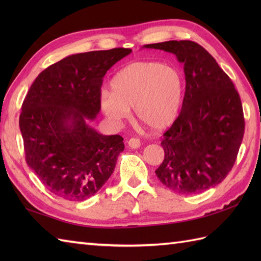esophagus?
Listing matches in <instances>:
<instances>
[{"instance_id": "1", "label": "esophagus", "mask_w": 261, "mask_h": 261, "mask_svg": "<svg viewBox=\"0 0 261 261\" xmlns=\"http://www.w3.org/2000/svg\"><path fill=\"white\" fill-rule=\"evenodd\" d=\"M127 146L132 149H138L140 147V140L138 139V138H131V139L127 141Z\"/></svg>"}]
</instances>
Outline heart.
<instances>
[{
    "mask_svg": "<svg viewBox=\"0 0 261 261\" xmlns=\"http://www.w3.org/2000/svg\"><path fill=\"white\" fill-rule=\"evenodd\" d=\"M112 93L102 92L99 105L108 118L121 123L135 109L137 120L151 131L174 123L182 103L184 82L173 66L136 62L119 70L111 82Z\"/></svg>",
    "mask_w": 261,
    "mask_h": 261,
    "instance_id": "heart-1",
    "label": "heart"
}]
</instances>
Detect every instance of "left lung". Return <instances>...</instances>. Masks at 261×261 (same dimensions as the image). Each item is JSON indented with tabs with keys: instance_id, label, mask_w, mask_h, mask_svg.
<instances>
[{
	"instance_id": "1",
	"label": "left lung",
	"mask_w": 261,
	"mask_h": 261,
	"mask_svg": "<svg viewBox=\"0 0 261 261\" xmlns=\"http://www.w3.org/2000/svg\"><path fill=\"white\" fill-rule=\"evenodd\" d=\"M143 48L174 54L184 64L181 111L164 134L163 164L156 175L169 190L185 195L220 184L233 167L245 134L242 104L233 83L216 60L190 40Z\"/></svg>"
}]
</instances>
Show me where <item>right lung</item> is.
Returning <instances> with one entry per match:
<instances>
[{
    "label": "right lung",
    "mask_w": 261,
    "mask_h": 261,
    "mask_svg": "<svg viewBox=\"0 0 261 261\" xmlns=\"http://www.w3.org/2000/svg\"><path fill=\"white\" fill-rule=\"evenodd\" d=\"M131 49L70 55L38 75L22 104L25 160L55 195L82 202L97 193L123 151V138L93 129L103 77Z\"/></svg>",
    "instance_id": "add662e5"
}]
</instances>
